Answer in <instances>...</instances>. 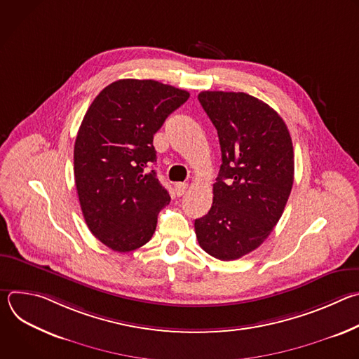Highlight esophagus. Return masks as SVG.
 <instances>
[{
	"instance_id": "obj_1",
	"label": "esophagus",
	"mask_w": 359,
	"mask_h": 359,
	"mask_svg": "<svg viewBox=\"0 0 359 359\" xmlns=\"http://www.w3.org/2000/svg\"><path fill=\"white\" fill-rule=\"evenodd\" d=\"M187 190V183H176L175 184V193H176V196H183L184 194V191Z\"/></svg>"
}]
</instances>
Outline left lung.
Instances as JSON below:
<instances>
[{
    "instance_id": "left-lung-1",
    "label": "left lung",
    "mask_w": 359,
    "mask_h": 359,
    "mask_svg": "<svg viewBox=\"0 0 359 359\" xmlns=\"http://www.w3.org/2000/svg\"><path fill=\"white\" fill-rule=\"evenodd\" d=\"M198 102L217 129L222 166L213 204L194 222L200 247L237 260L257 248L278 223L294 182V151L283 118L244 92L204 90Z\"/></svg>"
}]
</instances>
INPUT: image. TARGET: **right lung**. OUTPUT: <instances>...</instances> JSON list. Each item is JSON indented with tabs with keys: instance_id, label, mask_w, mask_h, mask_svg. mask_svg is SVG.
I'll use <instances>...</instances> for the list:
<instances>
[{
	"instance_id": "right-lung-1",
	"label": "right lung",
	"mask_w": 359,
	"mask_h": 359,
	"mask_svg": "<svg viewBox=\"0 0 359 359\" xmlns=\"http://www.w3.org/2000/svg\"><path fill=\"white\" fill-rule=\"evenodd\" d=\"M190 93L153 79H119L93 99L74 147V175L83 219L114 251L146 244L170 201L156 172L155 135Z\"/></svg>"
}]
</instances>
